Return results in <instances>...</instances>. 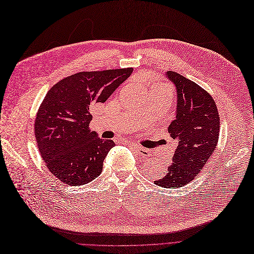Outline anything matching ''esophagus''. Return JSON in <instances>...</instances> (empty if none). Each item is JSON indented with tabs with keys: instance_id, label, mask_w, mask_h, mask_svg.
I'll use <instances>...</instances> for the list:
<instances>
[{
	"instance_id": "obj_1",
	"label": "esophagus",
	"mask_w": 254,
	"mask_h": 254,
	"mask_svg": "<svg viewBox=\"0 0 254 254\" xmlns=\"http://www.w3.org/2000/svg\"><path fill=\"white\" fill-rule=\"evenodd\" d=\"M131 148L134 149V151L136 153H138L139 156L143 157V158H148L150 156V151L147 150L146 148H143V147H140L139 145H131Z\"/></svg>"
}]
</instances>
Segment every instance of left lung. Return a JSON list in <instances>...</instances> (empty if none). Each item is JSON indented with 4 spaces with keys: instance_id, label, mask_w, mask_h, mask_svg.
I'll return each mask as SVG.
<instances>
[{
    "instance_id": "8db88e82",
    "label": "left lung",
    "mask_w": 254,
    "mask_h": 254,
    "mask_svg": "<svg viewBox=\"0 0 254 254\" xmlns=\"http://www.w3.org/2000/svg\"><path fill=\"white\" fill-rule=\"evenodd\" d=\"M178 93L176 117L168 127L176 148L168 173L154 184L162 188H181L192 182L216 149L220 117L212 95L193 81L167 71Z\"/></svg>"
}]
</instances>
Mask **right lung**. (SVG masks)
I'll use <instances>...</instances> for the list:
<instances>
[{
	"label": "right lung",
	"mask_w": 254,
	"mask_h": 254,
	"mask_svg": "<svg viewBox=\"0 0 254 254\" xmlns=\"http://www.w3.org/2000/svg\"><path fill=\"white\" fill-rule=\"evenodd\" d=\"M131 72L130 67L81 71L48 91L36 114L34 133L41 158L55 178L81 186L102 173L103 162L115 143L89 130L90 108L105 103Z\"/></svg>",
	"instance_id": "1"
}]
</instances>
